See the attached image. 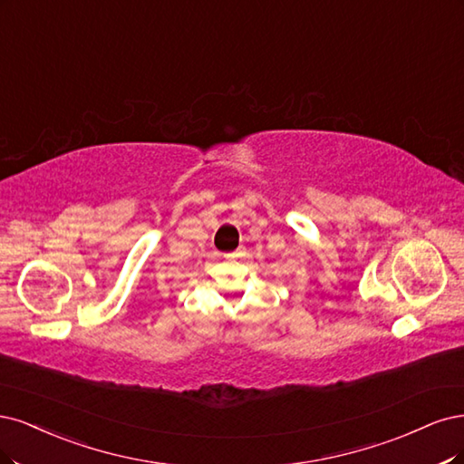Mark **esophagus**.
<instances>
[{"label":"esophagus","mask_w":464,"mask_h":464,"mask_svg":"<svg viewBox=\"0 0 464 464\" xmlns=\"http://www.w3.org/2000/svg\"><path fill=\"white\" fill-rule=\"evenodd\" d=\"M227 256H237V252H231V254H227Z\"/></svg>","instance_id":"34e87169"}]
</instances>
